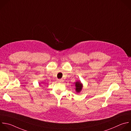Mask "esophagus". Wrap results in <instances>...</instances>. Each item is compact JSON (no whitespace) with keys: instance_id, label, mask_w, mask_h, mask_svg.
<instances>
[{"instance_id":"1","label":"esophagus","mask_w":131,"mask_h":131,"mask_svg":"<svg viewBox=\"0 0 131 131\" xmlns=\"http://www.w3.org/2000/svg\"><path fill=\"white\" fill-rule=\"evenodd\" d=\"M58 81V82H63V81H64V80H63V79H59Z\"/></svg>"}]
</instances>
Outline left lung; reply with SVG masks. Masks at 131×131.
<instances>
[{
	"mask_svg": "<svg viewBox=\"0 0 131 131\" xmlns=\"http://www.w3.org/2000/svg\"><path fill=\"white\" fill-rule=\"evenodd\" d=\"M75 91L77 93H80L82 89V84L81 83V82H77L75 83Z\"/></svg>",
	"mask_w": 131,
	"mask_h": 131,
	"instance_id": "8db88e82",
	"label": "left lung"
}]
</instances>
